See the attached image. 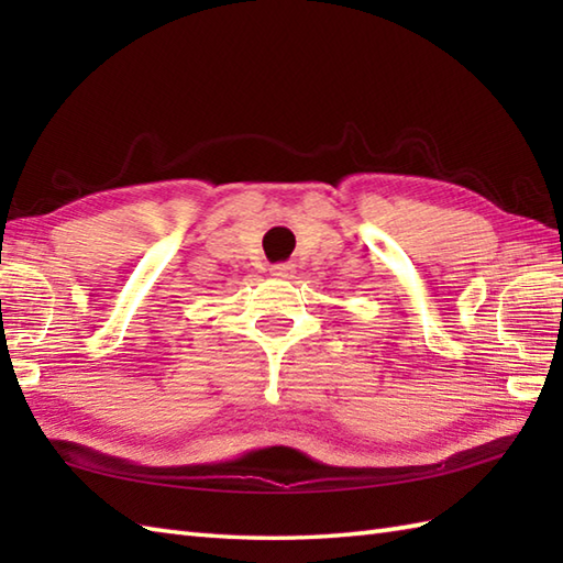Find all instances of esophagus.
<instances>
[{"label":"esophagus","mask_w":563,"mask_h":563,"mask_svg":"<svg viewBox=\"0 0 563 563\" xmlns=\"http://www.w3.org/2000/svg\"><path fill=\"white\" fill-rule=\"evenodd\" d=\"M295 273V263H275V266H271V275H275V278H292Z\"/></svg>","instance_id":"34e87169"}]
</instances>
